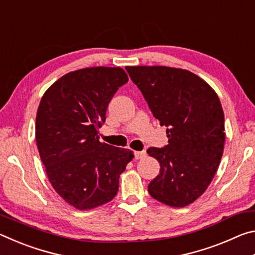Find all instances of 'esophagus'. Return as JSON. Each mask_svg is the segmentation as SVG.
Returning <instances> with one entry per match:
<instances>
[{
	"label": "esophagus",
	"mask_w": 255,
	"mask_h": 255,
	"mask_svg": "<svg viewBox=\"0 0 255 255\" xmlns=\"http://www.w3.org/2000/svg\"><path fill=\"white\" fill-rule=\"evenodd\" d=\"M146 156L145 150H136L135 152V158L136 159H141Z\"/></svg>",
	"instance_id": "1"
}]
</instances>
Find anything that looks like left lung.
Instances as JSON below:
<instances>
[{
    "mask_svg": "<svg viewBox=\"0 0 255 255\" xmlns=\"http://www.w3.org/2000/svg\"><path fill=\"white\" fill-rule=\"evenodd\" d=\"M169 145L150 147L159 174L148 184L154 199L185 207L204 193L218 170L225 143L224 111L217 93L196 74L167 66H127Z\"/></svg>",
    "mask_w": 255,
    "mask_h": 255,
    "instance_id": "8db88e82",
    "label": "left lung"
}]
</instances>
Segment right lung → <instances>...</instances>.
<instances>
[{"label":"right lung","mask_w":255,"mask_h":255,"mask_svg":"<svg viewBox=\"0 0 255 255\" xmlns=\"http://www.w3.org/2000/svg\"><path fill=\"white\" fill-rule=\"evenodd\" d=\"M128 82L122 67H86L67 73L42 96L36 143L51 187L68 205L90 210L111 201L130 149L99 140L108 105Z\"/></svg>","instance_id":"obj_1"}]
</instances>
